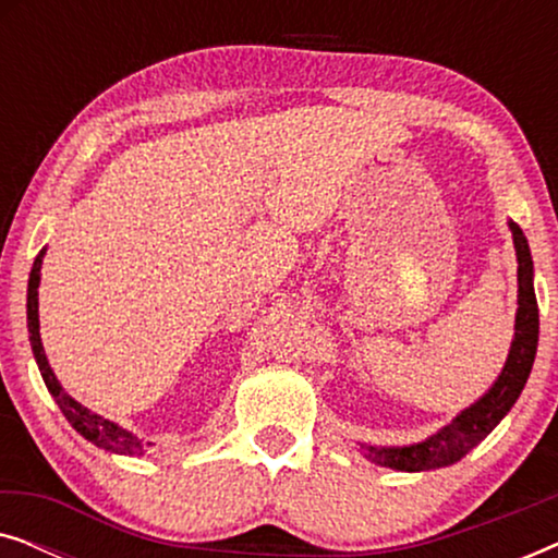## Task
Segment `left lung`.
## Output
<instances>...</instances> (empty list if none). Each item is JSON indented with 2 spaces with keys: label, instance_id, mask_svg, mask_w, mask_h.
Masks as SVG:
<instances>
[{
  "label": "left lung",
  "instance_id": "left-lung-1",
  "mask_svg": "<svg viewBox=\"0 0 558 558\" xmlns=\"http://www.w3.org/2000/svg\"><path fill=\"white\" fill-rule=\"evenodd\" d=\"M508 226L510 233H513V246L518 256V312L515 335L513 342H510L508 361L502 365L498 380L472 407L460 411L452 422L441 426L432 437L418 441V445H361L363 454L373 464L401 472H424L454 464L500 424V418L513 409L518 396H521L525 380L531 376L533 357H536L538 348V302L536 292H533V258L529 241H525L521 226L513 223V220Z\"/></svg>",
  "mask_w": 558,
  "mask_h": 558
}]
</instances>
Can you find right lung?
<instances>
[{
    "mask_svg": "<svg viewBox=\"0 0 558 558\" xmlns=\"http://www.w3.org/2000/svg\"><path fill=\"white\" fill-rule=\"evenodd\" d=\"M43 256H45V248L37 254L33 271H29V281H27V330H29V345H33L37 368H40V373H43L45 386H48V391L52 393V399L58 401L60 411H63L65 418L71 422V426L81 434V437L94 441L96 447L106 449V452L142 457L144 452H147L149 441H142L140 437H134L132 432L121 429L119 424H113V422H109V418L94 414V411H88L83 403L71 399V396L65 393V388L60 386L56 373H52V368H50L48 355H45V348L40 340V317H37V287H40Z\"/></svg>",
    "mask_w": 558,
    "mask_h": 558,
    "instance_id": "right-lung-1",
    "label": "right lung"
}]
</instances>
